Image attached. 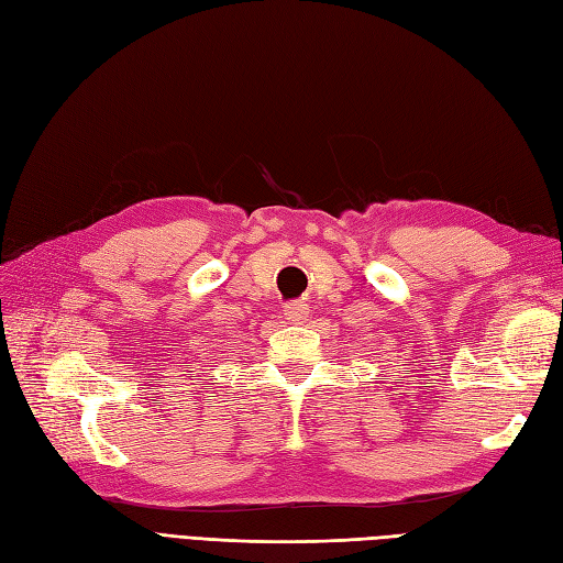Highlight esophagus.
<instances>
[{
	"label": "esophagus",
	"mask_w": 563,
	"mask_h": 563,
	"mask_svg": "<svg viewBox=\"0 0 563 563\" xmlns=\"http://www.w3.org/2000/svg\"><path fill=\"white\" fill-rule=\"evenodd\" d=\"M285 316L290 321H305L309 316V309H307L305 301H290V305L285 307Z\"/></svg>",
	"instance_id": "obj_1"
}]
</instances>
